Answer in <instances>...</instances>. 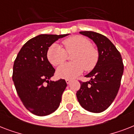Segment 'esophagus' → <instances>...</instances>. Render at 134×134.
Instances as JSON below:
<instances>
[{
	"label": "esophagus",
	"instance_id": "obj_1",
	"mask_svg": "<svg viewBox=\"0 0 134 134\" xmlns=\"http://www.w3.org/2000/svg\"><path fill=\"white\" fill-rule=\"evenodd\" d=\"M71 79H66V83H67V84H69L70 83H71Z\"/></svg>",
	"mask_w": 134,
	"mask_h": 134
}]
</instances>
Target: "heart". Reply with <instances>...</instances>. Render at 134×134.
<instances>
[{
  "label": "heart",
  "instance_id": "1",
  "mask_svg": "<svg viewBox=\"0 0 134 134\" xmlns=\"http://www.w3.org/2000/svg\"><path fill=\"white\" fill-rule=\"evenodd\" d=\"M63 43L65 50L58 44H53L46 53L48 60L53 66L64 63L67 59V53H74L71 57L74 62L65 63L58 68L56 74L59 77L73 79L80 75L84 69L90 71L94 68L98 62L99 54L88 39L76 35L66 39Z\"/></svg>",
  "mask_w": 134,
  "mask_h": 134
}]
</instances>
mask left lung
Returning <instances> with one entry per match:
<instances>
[{"label":"left lung","mask_w":134,"mask_h":134,"mask_svg":"<svg viewBox=\"0 0 134 134\" xmlns=\"http://www.w3.org/2000/svg\"><path fill=\"white\" fill-rule=\"evenodd\" d=\"M97 47V65L86 77L90 80L81 82L76 97L81 106L92 113H101L110 106L116 97L124 71L122 59L114 44L106 37L92 31H81Z\"/></svg>","instance_id":"1"}]
</instances>
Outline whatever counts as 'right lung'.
Masks as SVG:
<instances>
[{"label": "right lung", "instance_id": "obj_1", "mask_svg": "<svg viewBox=\"0 0 134 134\" xmlns=\"http://www.w3.org/2000/svg\"><path fill=\"white\" fill-rule=\"evenodd\" d=\"M69 34L40 35L22 46L13 66L16 90L24 106L38 116L52 113L60 106L67 87L64 79L51 80L55 69L48 60V47Z\"/></svg>", "mask_w": 134, "mask_h": 134}]
</instances>
